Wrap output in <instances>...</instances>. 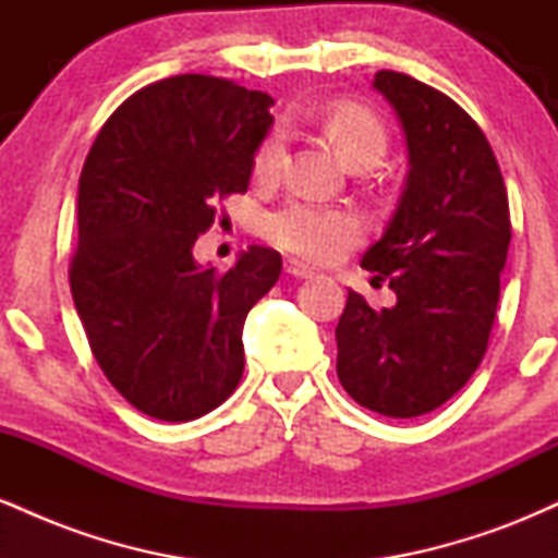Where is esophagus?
<instances>
[{
  "label": "esophagus",
  "mask_w": 558,
  "mask_h": 558,
  "mask_svg": "<svg viewBox=\"0 0 558 558\" xmlns=\"http://www.w3.org/2000/svg\"><path fill=\"white\" fill-rule=\"evenodd\" d=\"M286 272L291 275V278H299V280H306V278H315V270L306 265H301V262H286Z\"/></svg>",
  "instance_id": "1"
}]
</instances>
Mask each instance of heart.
Instances as JSON below:
<instances>
[{"label": "heart", "mask_w": 558, "mask_h": 558, "mask_svg": "<svg viewBox=\"0 0 558 558\" xmlns=\"http://www.w3.org/2000/svg\"><path fill=\"white\" fill-rule=\"evenodd\" d=\"M325 128L345 162L362 157L380 159L386 151V128L375 114L354 105H338L325 114ZM286 155V136L272 131L262 141L254 172L262 181L275 178ZM267 235L286 252L312 262H330L341 257L349 246L362 239V220L351 209L328 207V204L293 198L267 220Z\"/></svg>", "instance_id": "heart-1"}]
</instances>
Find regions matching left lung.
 <instances>
[{
	"instance_id": "obj_1",
	"label": "left lung",
	"mask_w": 558,
	"mask_h": 558,
	"mask_svg": "<svg viewBox=\"0 0 558 558\" xmlns=\"http://www.w3.org/2000/svg\"><path fill=\"white\" fill-rule=\"evenodd\" d=\"M407 138L409 172L362 267L393 288L373 310L349 291L336 328L338 380L360 407L409 420L464 388L488 349L511 241L509 198L488 138L438 88L380 70Z\"/></svg>"
}]
</instances>
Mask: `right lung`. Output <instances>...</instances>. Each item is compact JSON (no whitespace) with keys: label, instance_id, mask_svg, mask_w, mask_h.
Returning <instances> with one entry per match:
<instances>
[{"label":"right lung","instance_id":"add662e5","mask_svg":"<svg viewBox=\"0 0 558 558\" xmlns=\"http://www.w3.org/2000/svg\"><path fill=\"white\" fill-rule=\"evenodd\" d=\"M272 96L213 75L151 83L101 125L78 183L75 312L107 380L162 422L204 417L243 375V323L283 259L248 246L228 272L194 243L246 194Z\"/></svg>","mask_w":558,"mask_h":558}]
</instances>
